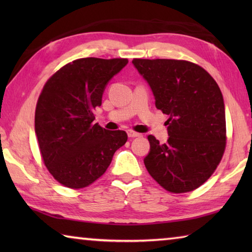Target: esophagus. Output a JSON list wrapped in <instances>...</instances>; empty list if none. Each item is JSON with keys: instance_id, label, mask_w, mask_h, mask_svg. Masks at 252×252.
Instances as JSON below:
<instances>
[{"instance_id": "esophagus-1", "label": "esophagus", "mask_w": 252, "mask_h": 252, "mask_svg": "<svg viewBox=\"0 0 252 252\" xmlns=\"http://www.w3.org/2000/svg\"><path fill=\"white\" fill-rule=\"evenodd\" d=\"M127 135H129V138H138V136H141V133H138V132L133 130H129L127 131Z\"/></svg>"}]
</instances>
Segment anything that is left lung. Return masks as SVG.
I'll use <instances>...</instances> for the list:
<instances>
[{
  "label": "left lung",
  "mask_w": 252,
  "mask_h": 252,
  "mask_svg": "<svg viewBox=\"0 0 252 252\" xmlns=\"http://www.w3.org/2000/svg\"><path fill=\"white\" fill-rule=\"evenodd\" d=\"M132 63L150 84L157 109L169 116L167 142L148 135V172L169 192L198 189L216 171L227 143L219 85L203 67L186 60L133 59Z\"/></svg>",
  "instance_id": "obj_1"
}]
</instances>
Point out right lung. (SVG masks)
<instances>
[{"mask_svg": "<svg viewBox=\"0 0 252 252\" xmlns=\"http://www.w3.org/2000/svg\"><path fill=\"white\" fill-rule=\"evenodd\" d=\"M127 59L83 58L63 65L46 81L35 108V133L46 169L70 189L92 185L126 142V131H108L94 120L106 83Z\"/></svg>", "mask_w": 252, "mask_h": 252, "instance_id": "obj_1", "label": "right lung"}]
</instances>
